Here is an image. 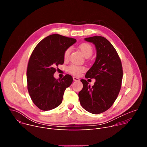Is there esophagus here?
<instances>
[{
    "mask_svg": "<svg viewBox=\"0 0 147 147\" xmlns=\"http://www.w3.org/2000/svg\"><path fill=\"white\" fill-rule=\"evenodd\" d=\"M73 80H74V81H80V80L79 78L76 77H73Z\"/></svg>",
    "mask_w": 147,
    "mask_h": 147,
    "instance_id": "esophagus-1",
    "label": "esophagus"
}]
</instances>
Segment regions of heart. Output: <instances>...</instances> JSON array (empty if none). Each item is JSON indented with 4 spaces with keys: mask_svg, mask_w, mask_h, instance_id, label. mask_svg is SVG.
Returning a JSON list of instances; mask_svg holds the SVG:
<instances>
[{
    "mask_svg": "<svg viewBox=\"0 0 147 147\" xmlns=\"http://www.w3.org/2000/svg\"><path fill=\"white\" fill-rule=\"evenodd\" d=\"M79 49L81 52L82 54L86 57H90L93 53V49L92 46L88 43H82L80 44L78 47ZM70 53V49L69 48L67 49L64 53V59L65 60L68 59V57ZM86 70L84 66H77L75 65H71L68 67V71L70 73L74 76H78L81 73L84 71Z\"/></svg>",
    "mask_w": 147,
    "mask_h": 147,
    "instance_id": "1",
    "label": "heart"
}]
</instances>
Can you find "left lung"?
<instances>
[{
	"mask_svg": "<svg viewBox=\"0 0 147 147\" xmlns=\"http://www.w3.org/2000/svg\"><path fill=\"white\" fill-rule=\"evenodd\" d=\"M96 48V57L87 72L86 78H94L91 87L86 80H81L83 88L78 93L81 107L92 114H99L109 109L120 92L123 78L121 62L110 42L105 38L94 36L86 38Z\"/></svg>",
	"mask_w": 147,
	"mask_h": 147,
	"instance_id": "1",
	"label": "left lung"
}]
</instances>
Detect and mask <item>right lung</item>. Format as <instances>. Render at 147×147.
Returning <instances> with one entry per match:
<instances>
[{
	"label": "right lung",
	"instance_id": "add662e5",
	"mask_svg": "<svg viewBox=\"0 0 147 147\" xmlns=\"http://www.w3.org/2000/svg\"><path fill=\"white\" fill-rule=\"evenodd\" d=\"M76 41L52 34L42 40L34 49L27 71V88L32 102L40 110L50 111L59 106L65 91L71 84L70 75L56 80L53 74L55 67L63 64L65 51Z\"/></svg>",
	"mask_w": 147,
	"mask_h": 147
}]
</instances>
